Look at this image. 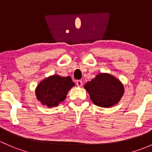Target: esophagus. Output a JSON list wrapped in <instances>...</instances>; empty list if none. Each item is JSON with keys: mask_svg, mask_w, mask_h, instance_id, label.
<instances>
[{"mask_svg": "<svg viewBox=\"0 0 152 152\" xmlns=\"http://www.w3.org/2000/svg\"><path fill=\"white\" fill-rule=\"evenodd\" d=\"M76 84H77V86H80V87L82 86V85H83L82 80H77Z\"/></svg>", "mask_w": 152, "mask_h": 152, "instance_id": "1", "label": "esophagus"}]
</instances>
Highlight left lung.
<instances>
[{"label": "left lung", "instance_id": "left-lung-1", "mask_svg": "<svg viewBox=\"0 0 152 152\" xmlns=\"http://www.w3.org/2000/svg\"><path fill=\"white\" fill-rule=\"evenodd\" d=\"M84 88L96 105L109 107L117 104L124 94V86L119 80L108 74H99L88 82Z\"/></svg>", "mask_w": 152, "mask_h": 152}]
</instances>
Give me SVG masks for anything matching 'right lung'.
<instances>
[{"label": "right lung", "mask_w": 152, "mask_h": 152, "mask_svg": "<svg viewBox=\"0 0 152 152\" xmlns=\"http://www.w3.org/2000/svg\"><path fill=\"white\" fill-rule=\"evenodd\" d=\"M74 86L70 77L50 76L39 84L36 95L42 104L49 107H54L65 99L68 91Z\"/></svg>", "instance_id": "right-lung-1"}]
</instances>
